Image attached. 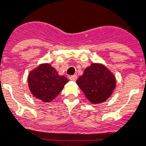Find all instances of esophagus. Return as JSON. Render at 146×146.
<instances>
[{"label":"esophagus","instance_id":"esophagus-1","mask_svg":"<svg viewBox=\"0 0 146 146\" xmlns=\"http://www.w3.org/2000/svg\"><path fill=\"white\" fill-rule=\"evenodd\" d=\"M77 79V74H74V75H72L69 77V80L72 81H76Z\"/></svg>","mask_w":146,"mask_h":146}]
</instances>
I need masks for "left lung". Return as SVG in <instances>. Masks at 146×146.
Returning a JSON list of instances; mask_svg holds the SVG:
<instances>
[{
	"label": "left lung",
	"instance_id": "left-lung-1",
	"mask_svg": "<svg viewBox=\"0 0 146 146\" xmlns=\"http://www.w3.org/2000/svg\"><path fill=\"white\" fill-rule=\"evenodd\" d=\"M76 82L93 104L104 102L116 86L114 74L101 64H91Z\"/></svg>",
	"mask_w": 146,
	"mask_h": 146
}]
</instances>
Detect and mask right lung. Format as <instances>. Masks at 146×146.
<instances>
[{"label":"right lung","instance_id":"add662e5","mask_svg":"<svg viewBox=\"0 0 146 146\" xmlns=\"http://www.w3.org/2000/svg\"><path fill=\"white\" fill-rule=\"evenodd\" d=\"M69 80L58 74L49 64L38 66L29 73L28 87L31 93L43 102H50L63 90Z\"/></svg>","mask_w":146,"mask_h":146}]
</instances>
